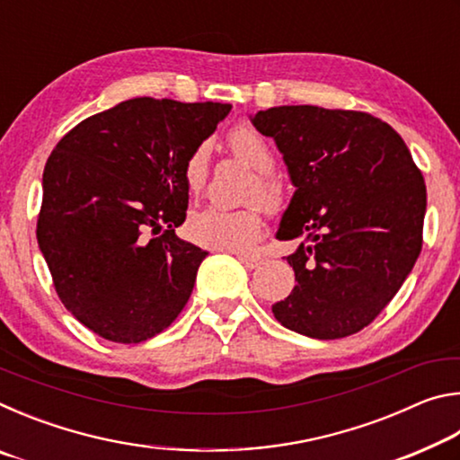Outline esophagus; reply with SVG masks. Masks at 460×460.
Instances as JSON below:
<instances>
[{"mask_svg": "<svg viewBox=\"0 0 460 460\" xmlns=\"http://www.w3.org/2000/svg\"><path fill=\"white\" fill-rule=\"evenodd\" d=\"M241 263H243L245 268H249V270H255V268H260L261 263H263V260L261 258H253V255H241Z\"/></svg>", "mask_w": 460, "mask_h": 460, "instance_id": "esophagus-1", "label": "esophagus"}]
</instances>
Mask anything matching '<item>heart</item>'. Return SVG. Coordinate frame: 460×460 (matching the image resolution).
<instances>
[{
	"instance_id": "obj_1",
	"label": "heart",
	"mask_w": 460,
	"mask_h": 460,
	"mask_svg": "<svg viewBox=\"0 0 460 460\" xmlns=\"http://www.w3.org/2000/svg\"><path fill=\"white\" fill-rule=\"evenodd\" d=\"M229 147L235 158L253 168L258 176L249 186L247 202H261L271 213L284 207V186L271 174L276 170V155L266 137L258 129L243 126L233 129ZM186 189L200 192L208 176V144H200L189 154L182 168ZM263 229L260 207H247L239 211L207 207L192 213L186 223V233L197 245L219 249L229 253H249L258 243Z\"/></svg>"
}]
</instances>
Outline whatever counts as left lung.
I'll use <instances>...</instances> for the list:
<instances>
[{"label": "left lung", "instance_id": "obj_1", "mask_svg": "<svg viewBox=\"0 0 460 460\" xmlns=\"http://www.w3.org/2000/svg\"><path fill=\"white\" fill-rule=\"evenodd\" d=\"M252 123L274 137L296 186L276 237L302 239L286 258L294 290L271 313L310 339L359 332L422 252V172L398 131L369 113L282 105Z\"/></svg>", "mask_w": 460, "mask_h": 460}]
</instances>
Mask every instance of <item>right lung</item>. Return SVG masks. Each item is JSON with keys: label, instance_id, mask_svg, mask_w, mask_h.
I'll use <instances>...</instances> for the list:
<instances>
[{"label": "right lung", "instance_id": "right-lung-1", "mask_svg": "<svg viewBox=\"0 0 460 460\" xmlns=\"http://www.w3.org/2000/svg\"><path fill=\"white\" fill-rule=\"evenodd\" d=\"M229 111L137 97L83 119L52 150L38 245L60 302L99 337L147 341L189 302L207 252L174 233L189 208L182 168Z\"/></svg>", "mask_w": 460, "mask_h": 460}]
</instances>
